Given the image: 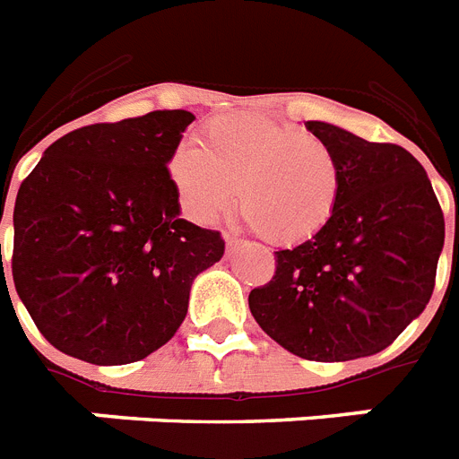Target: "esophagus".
<instances>
[{
	"mask_svg": "<svg viewBox=\"0 0 459 459\" xmlns=\"http://www.w3.org/2000/svg\"><path fill=\"white\" fill-rule=\"evenodd\" d=\"M223 240H226V249H229V252H233V249H238L242 245V240H238V238L233 236H223Z\"/></svg>",
	"mask_w": 459,
	"mask_h": 459,
	"instance_id": "1",
	"label": "esophagus"
}]
</instances>
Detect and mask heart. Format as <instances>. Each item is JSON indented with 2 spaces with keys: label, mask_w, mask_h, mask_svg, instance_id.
<instances>
[{
  "label": "heart",
  "mask_w": 459,
  "mask_h": 459,
  "mask_svg": "<svg viewBox=\"0 0 459 459\" xmlns=\"http://www.w3.org/2000/svg\"><path fill=\"white\" fill-rule=\"evenodd\" d=\"M200 143L171 158V181L195 221L210 223L236 197L266 240L294 245L325 229L342 191L337 152L316 136L255 113H230L203 126Z\"/></svg>",
  "instance_id": "b5f03b06"
}]
</instances>
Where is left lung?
<instances>
[{"mask_svg": "<svg viewBox=\"0 0 459 459\" xmlns=\"http://www.w3.org/2000/svg\"><path fill=\"white\" fill-rule=\"evenodd\" d=\"M307 129L337 152V207L320 233L275 252L273 281L249 292V311L299 359H363L429 304L446 221L427 171L405 148L330 122Z\"/></svg>", "mask_w": 459, "mask_h": 459, "instance_id": "obj_1", "label": "left lung"}]
</instances>
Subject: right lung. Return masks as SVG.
<instances>
[{
	"label": "right lung",
	"mask_w": 459,
	"mask_h": 459,
	"mask_svg": "<svg viewBox=\"0 0 459 459\" xmlns=\"http://www.w3.org/2000/svg\"><path fill=\"white\" fill-rule=\"evenodd\" d=\"M193 120L152 110L80 126L18 188L13 285L58 351L94 365L151 356L184 323L193 281L223 256L219 230L181 219L167 169Z\"/></svg>",
	"instance_id": "obj_1"
}]
</instances>
